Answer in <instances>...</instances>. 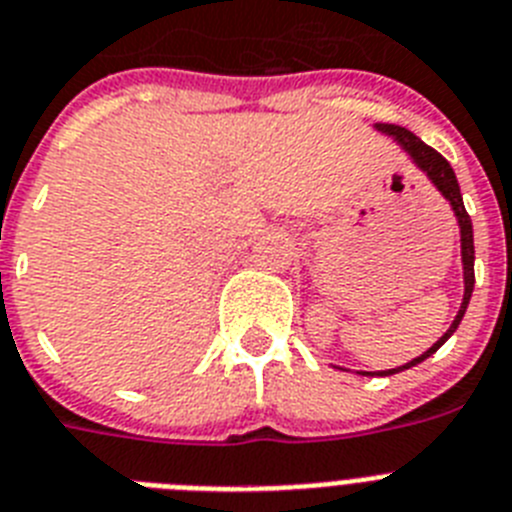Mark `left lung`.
Returning <instances> with one entry per match:
<instances>
[{"mask_svg":"<svg viewBox=\"0 0 512 512\" xmlns=\"http://www.w3.org/2000/svg\"><path fill=\"white\" fill-rule=\"evenodd\" d=\"M375 130L382 132V135L393 137L395 143L401 145L406 153L411 156V161L419 166V169L427 174V179L437 187V192H440L445 200L450 203V208H453V216L455 221H458V229H461V263H463V302H461V309H458V315H455V320L450 322V328L442 333V338L437 343H432L427 351H424L422 356H416V359H411V362L401 364V367L395 369H380V372H356V375H377V377H388V375H395V372H403V369L409 367H416L419 362H424L427 356L435 354L437 349H440L442 343L448 341L450 336H453L455 330H458V325H461L463 315H466V307L468 302H471V291H474V226H471V218H468L466 208H463V197H461V187H458V179H455V171L453 166H450L445 158L437 153L435 148H429L427 143H422L419 137L414 135V132H409L406 127H398V124H375ZM341 369V367H338Z\"/></svg>","mask_w":512,"mask_h":512,"instance_id":"left-lung-1","label":"left lung"}]
</instances>
